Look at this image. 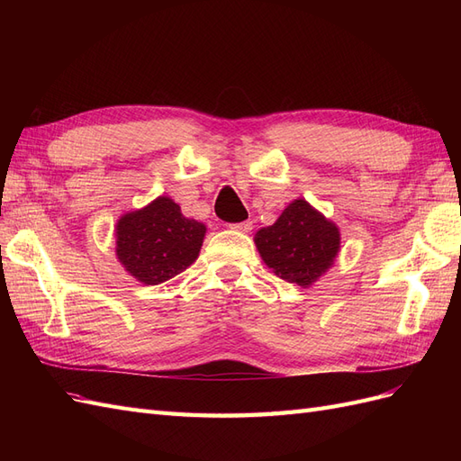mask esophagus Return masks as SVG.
I'll return each mask as SVG.
<instances>
[{
	"mask_svg": "<svg viewBox=\"0 0 461 461\" xmlns=\"http://www.w3.org/2000/svg\"><path fill=\"white\" fill-rule=\"evenodd\" d=\"M252 221H242V222H234V225H230V229L232 230H236V232H249L252 230Z\"/></svg>",
	"mask_w": 461,
	"mask_h": 461,
	"instance_id": "obj_1",
	"label": "esophagus"
}]
</instances>
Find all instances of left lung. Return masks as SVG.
I'll return each mask as SVG.
<instances>
[{
  "label": "left lung",
  "instance_id": "1",
  "mask_svg": "<svg viewBox=\"0 0 461 461\" xmlns=\"http://www.w3.org/2000/svg\"><path fill=\"white\" fill-rule=\"evenodd\" d=\"M269 269L302 288L325 275L340 252L339 227L305 200H294L271 227L254 239Z\"/></svg>",
  "mask_w": 461,
  "mask_h": 461
}]
</instances>
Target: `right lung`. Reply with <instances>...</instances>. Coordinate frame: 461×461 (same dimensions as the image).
<instances>
[{"instance_id":"obj_1","label":"right lung","mask_w":461,"mask_h":461,"mask_svg":"<svg viewBox=\"0 0 461 461\" xmlns=\"http://www.w3.org/2000/svg\"><path fill=\"white\" fill-rule=\"evenodd\" d=\"M117 258L136 281L161 285L198 259L205 225L180 213L178 203L159 196L124 213L115 227Z\"/></svg>"}]
</instances>
